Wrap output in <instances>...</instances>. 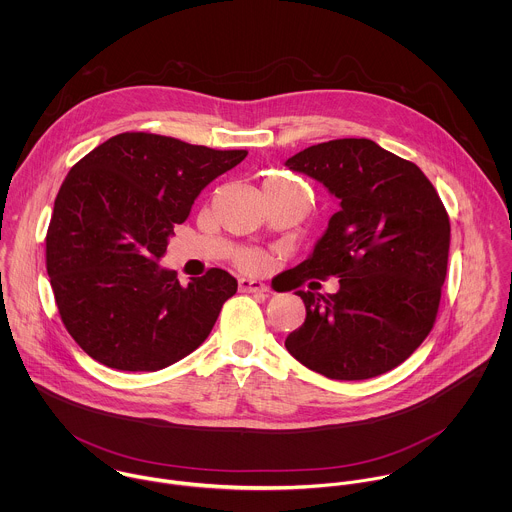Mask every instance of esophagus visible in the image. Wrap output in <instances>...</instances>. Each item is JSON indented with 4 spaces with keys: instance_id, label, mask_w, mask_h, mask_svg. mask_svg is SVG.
Returning a JSON list of instances; mask_svg holds the SVG:
<instances>
[{
    "instance_id": "esophagus-1",
    "label": "esophagus",
    "mask_w": 512,
    "mask_h": 512,
    "mask_svg": "<svg viewBox=\"0 0 512 512\" xmlns=\"http://www.w3.org/2000/svg\"><path fill=\"white\" fill-rule=\"evenodd\" d=\"M238 288H240V292H248V293H268L270 292V288L266 286V284H262V282H258V280H248V278H240L238 280Z\"/></svg>"
}]
</instances>
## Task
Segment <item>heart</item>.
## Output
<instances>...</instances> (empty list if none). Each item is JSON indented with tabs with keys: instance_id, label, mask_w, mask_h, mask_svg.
<instances>
[{
	"instance_id": "1",
	"label": "heart",
	"mask_w": 512,
	"mask_h": 512,
	"mask_svg": "<svg viewBox=\"0 0 512 512\" xmlns=\"http://www.w3.org/2000/svg\"><path fill=\"white\" fill-rule=\"evenodd\" d=\"M270 183H292V181H286V179H270V181H266V185H270ZM262 262H264V258L260 254H256V252H246V254H242L238 258V264L244 270H258L262 266Z\"/></svg>"
}]
</instances>
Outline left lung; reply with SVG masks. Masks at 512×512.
<instances>
[{
  "instance_id": "1",
  "label": "left lung",
  "mask_w": 512,
  "mask_h": 512,
  "mask_svg": "<svg viewBox=\"0 0 512 512\" xmlns=\"http://www.w3.org/2000/svg\"><path fill=\"white\" fill-rule=\"evenodd\" d=\"M339 199V211L297 264L307 278H339V292L297 290L305 321L288 335L293 359L327 378L365 380L402 365L428 337L447 272L449 217L418 165L372 140H333L286 161Z\"/></svg>"
}]
</instances>
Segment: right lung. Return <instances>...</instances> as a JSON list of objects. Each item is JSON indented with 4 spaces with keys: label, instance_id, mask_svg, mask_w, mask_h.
I'll return each mask as SVG.
<instances>
[{
    "label": "right lung",
    "instance_id": "obj_1",
    "mask_svg": "<svg viewBox=\"0 0 512 512\" xmlns=\"http://www.w3.org/2000/svg\"><path fill=\"white\" fill-rule=\"evenodd\" d=\"M246 155L126 132L69 171L47 232V274L61 319L88 357L153 372L203 345L238 282L211 268L183 288L159 260L173 224Z\"/></svg>",
    "mask_w": 512,
    "mask_h": 512
}]
</instances>
